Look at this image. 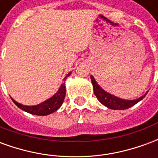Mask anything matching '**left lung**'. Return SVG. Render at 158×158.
Instances as JSON below:
<instances>
[{
	"label": "left lung",
	"instance_id": "1",
	"mask_svg": "<svg viewBox=\"0 0 158 158\" xmlns=\"http://www.w3.org/2000/svg\"><path fill=\"white\" fill-rule=\"evenodd\" d=\"M90 79H91V82H92L94 93H95V95L97 97L98 101L102 105L106 106L107 108H110V109L124 110L127 109V108H129V107H131L134 105H135L136 103L140 102L146 96V94H147V92H146L144 96H140L138 99L135 100L121 99L119 97H117V96H113V95L110 94V93L106 92V90H104L97 84L96 79H95V78L92 75L90 76Z\"/></svg>",
	"mask_w": 158,
	"mask_h": 158
}]
</instances>
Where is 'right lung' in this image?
<instances>
[{"label":"right lung","mask_w":158,"mask_h":158,"mask_svg":"<svg viewBox=\"0 0 158 158\" xmlns=\"http://www.w3.org/2000/svg\"><path fill=\"white\" fill-rule=\"evenodd\" d=\"M70 74H71V73H69L64 78V80H66V79ZM65 83H62L57 90V92L56 93L54 96H52L51 98H49L45 102L40 103L38 105H35V106H25V105L17 102L15 100L12 99V97L11 98H12V102L15 103L16 106H19L20 109L23 110L24 112L31 113L34 115H38V116H46V115H49V114L57 111L61 107L62 102L64 101V98H65Z\"/></svg>","instance_id":"add662e5"}]
</instances>
